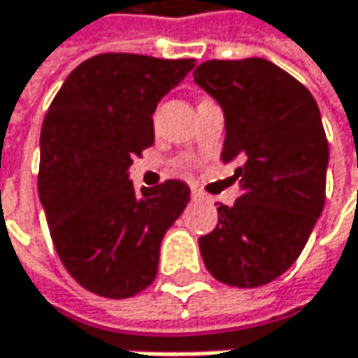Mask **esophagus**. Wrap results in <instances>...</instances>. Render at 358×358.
<instances>
[{"label": "esophagus", "instance_id": "34e87169", "mask_svg": "<svg viewBox=\"0 0 358 358\" xmlns=\"http://www.w3.org/2000/svg\"><path fill=\"white\" fill-rule=\"evenodd\" d=\"M192 199H196V201H201V199H205V194H203L201 190H196V188H192Z\"/></svg>", "mask_w": 358, "mask_h": 358}]
</instances>
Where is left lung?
Listing matches in <instances>:
<instances>
[{"instance_id":"obj_1","label":"left lung","mask_w":358,"mask_h":358,"mask_svg":"<svg viewBox=\"0 0 358 358\" xmlns=\"http://www.w3.org/2000/svg\"><path fill=\"white\" fill-rule=\"evenodd\" d=\"M194 83L224 111V164H236L243 194L217 207V226L199 238L207 271L236 288L280 278L305 249L325 203L329 164L313 95L275 64L211 59Z\"/></svg>"}]
</instances>
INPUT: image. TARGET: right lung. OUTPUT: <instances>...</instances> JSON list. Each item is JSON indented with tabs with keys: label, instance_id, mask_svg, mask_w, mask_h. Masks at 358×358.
<instances>
[{
	"label": "right lung",
	"instance_id": "add662e5",
	"mask_svg": "<svg viewBox=\"0 0 358 358\" xmlns=\"http://www.w3.org/2000/svg\"><path fill=\"white\" fill-rule=\"evenodd\" d=\"M194 59L101 53L76 66L41 128L38 199L68 273L93 294L128 299L153 284L166 232L190 188L134 190L132 157L155 141L157 103Z\"/></svg>",
	"mask_w": 358,
	"mask_h": 358
}]
</instances>
